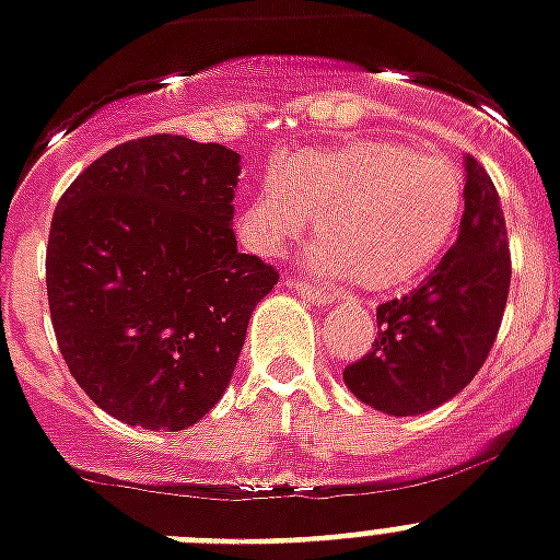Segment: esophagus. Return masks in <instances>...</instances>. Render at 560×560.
<instances>
[{
    "instance_id": "34e87169",
    "label": "esophagus",
    "mask_w": 560,
    "mask_h": 560,
    "mask_svg": "<svg viewBox=\"0 0 560 560\" xmlns=\"http://www.w3.org/2000/svg\"><path fill=\"white\" fill-rule=\"evenodd\" d=\"M288 288L299 290V293H302L304 299H311V302H316V304H330V302H334V293H327V290L316 288V284H311V281H304V279H288Z\"/></svg>"
}]
</instances>
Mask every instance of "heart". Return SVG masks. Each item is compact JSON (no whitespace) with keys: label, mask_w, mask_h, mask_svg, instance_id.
Here are the masks:
<instances>
[{"label":"heart","mask_w":560,"mask_h":560,"mask_svg":"<svg viewBox=\"0 0 560 560\" xmlns=\"http://www.w3.org/2000/svg\"><path fill=\"white\" fill-rule=\"evenodd\" d=\"M463 215V172L443 152L397 140L302 149L276 166L244 215L258 253L276 256L316 218L307 261L327 279L385 293L420 279L452 244Z\"/></svg>","instance_id":"heart-1"}]
</instances>
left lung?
Wrapping results in <instances>:
<instances>
[{
  "label": "left lung",
  "mask_w": 560,
  "mask_h": 560,
  "mask_svg": "<svg viewBox=\"0 0 560 560\" xmlns=\"http://www.w3.org/2000/svg\"><path fill=\"white\" fill-rule=\"evenodd\" d=\"M460 233L438 270L402 299L376 307L371 351L345 368L365 406L411 417L443 406L483 368L506 311L512 256L492 177L466 158Z\"/></svg>",
  "instance_id": "left-lung-1"
}]
</instances>
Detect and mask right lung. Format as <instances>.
I'll return each instance as SVG.
<instances>
[{"label": "right lung", "mask_w": 560, "mask_h": 560, "mask_svg": "<svg viewBox=\"0 0 560 560\" xmlns=\"http://www.w3.org/2000/svg\"><path fill=\"white\" fill-rule=\"evenodd\" d=\"M238 152L180 135L108 149L54 209L45 288L77 385L129 425L215 408L279 270L238 253Z\"/></svg>", "instance_id": "right-lung-1"}]
</instances>
